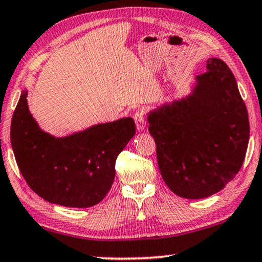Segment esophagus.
Returning a JSON list of instances; mask_svg holds the SVG:
<instances>
[{
    "label": "esophagus",
    "instance_id": "34e87169",
    "mask_svg": "<svg viewBox=\"0 0 262 262\" xmlns=\"http://www.w3.org/2000/svg\"><path fill=\"white\" fill-rule=\"evenodd\" d=\"M146 110L145 109H138L134 113V121L137 124L138 130H144L146 128Z\"/></svg>",
    "mask_w": 262,
    "mask_h": 262
}]
</instances>
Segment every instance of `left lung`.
<instances>
[{"label":"left lung","mask_w":262,"mask_h":262,"mask_svg":"<svg viewBox=\"0 0 262 262\" xmlns=\"http://www.w3.org/2000/svg\"><path fill=\"white\" fill-rule=\"evenodd\" d=\"M206 67L193 95L148 115L163 180L186 199L222 190L239 171L249 141L248 111L232 72L219 58Z\"/></svg>","instance_id":"1"}]
</instances>
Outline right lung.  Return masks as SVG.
Returning a JSON list of instances; mask_svg holds the SVG:
<instances>
[{
	"mask_svg": "<svg viewBox=\"0 0 262 262\" xmlns=\"http://www.w3.org/2000/svg\"><path fill=\"white\" fill-rule=\"evenodd\" d=\"M24 91L14 110L10 141L17 166L34 193L66 207H91L105 198L115 179L117 156L135 134L125 117L56 139L41 132Z\"/></svg>",
	"mask_w": 262,
	"mask_h": 262,
	"instance_id": "obj_1",
	"label": "right lung"
}]
</instances>
